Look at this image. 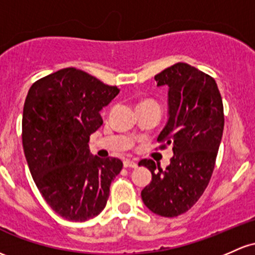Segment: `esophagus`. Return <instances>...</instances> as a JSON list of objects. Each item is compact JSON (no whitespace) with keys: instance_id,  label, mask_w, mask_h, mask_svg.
<instances>
[{"instance_id":"obj_1","label":"esophagus","mask_w":255,"mask_h":255,"mask_svg":"<svg viewBox=\"0 0 255 255\" xmlns=\"http://www.w3.org/2000/svg\"><path fill=\"white\" fill-rule=\"evenodd\" d=\"M123 166H125L126 168H136L138 164L134 161H132V159H125V161H123Z\"/></svg>"}]
</instances>
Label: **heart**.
<instances>
[{"label": "heart", "mask_w": 255, "mask_h": 255, "mask_svg": "<svg viewBox=\"0 0 255 255\" xmlns=\"http://www.w3.org/2000/svg\"><path fill=\"white\" fill-rule=\"evenodd\" d=\"M151 105H158V104L156 102H153V100L146 99V100H142V102H140V104H139L138 106H151Z\"/></svg>", "instance_id": "1"}]
</instances>
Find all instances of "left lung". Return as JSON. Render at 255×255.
Instances as JSON below:
<instances>
[{
  "label": "left lung",
  "instance_id": "8db88e82",
  "mask_svg": "<svg viewBox=\"0 0 255 255\" xmlns=\"http://www.w3.org/2000/svg\"><path fill=\"white\" fill-rule=\"evenodd\" d=\"M168 87L169 119L159 133V149L173 147L169 166L156 172L152 159L139 166L152 180L141 191L145 206L161 217L185 213L200 200L213 174L224 130V108L214 78L194 66L177 63L155 76Z\"/></svg>",
  "mask_w": 255,
  "mask_h": 255
}]
</instances>
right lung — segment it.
<instances>
[{
	"label": "right lung",
	"mask_w": 255,
	"mask_h": 255,
	"mask_svg": "<svg viewBox=\"0 0 255 255\" xmlns=\"http://www.w3.org/2000/svg\"><path fill=\"white\" fill-rule=\"evenodd\" d=\"M120 89L75 68L30 87L23 111V147L36 186L50 208L86 222L105 208L122 161L89 155V135L103 125L100 110Z\"/></svg>",
	"instance_id": "right-lung-1"
}]
</instances>
